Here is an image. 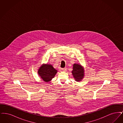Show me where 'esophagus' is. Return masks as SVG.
<instances>
[{"mask_svg":"<svg viewBox=\"0 0 123 123\" xmlns=\"http://www.w3.org/2000/svg\"><path fill=\"white\" fill-rule=\"evenodd\" d=\"M62 70H63V71H66V70H67V69H66V68H62Z\"/></svg>","mask_w":123,"mask_h":123,"instance_id":"1","label":"esophagus"}]
</instances>
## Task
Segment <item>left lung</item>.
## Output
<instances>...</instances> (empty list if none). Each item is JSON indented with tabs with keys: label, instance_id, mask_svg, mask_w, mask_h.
Listing matches in <instances>:
<instances>
[{
	"label": "left lung",
	"instance_id": "obj_1",
	"mask_svg": "<svg viewBox=\"0 0 123 123\" xmlns=\"http://www.w3.org/2000/svg\"><path fill=\"white\" fill-rule=\"evenodd\" d=\"M72 73L76 82L81 81L84 76V69L80 64H73Z\"/></svg>",
	"mask_w": 123,
	"mask_h": 123
}]
</instances>
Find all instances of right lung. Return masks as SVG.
<instances>
[{"label":"right lung","mask_w":123,"mask_h":123,"mask_svg":"<svg viewBox=\"0 0 123 123\" xmlns=\"http://www.w3.org/2000/svg\"><path fill=\"white\" fill-rule=\"evenodd\" d=\"M57 70L53 67L52 65L43 64L39 68L38 73L42 79L45 82H49L55 76Z\"/></svg>","instance_id":"obj_1"}]
</instances>
